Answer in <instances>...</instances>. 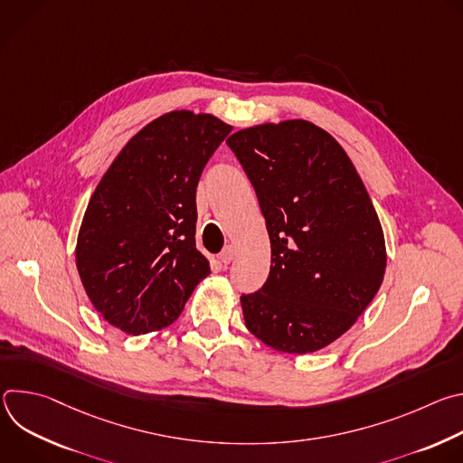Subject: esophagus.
Listing matches in <instances>:
<instances>
[{
  "label": "esophagus",
  "mask_w": 463,
  "mask_h": 463,
  "mask_svg": "<svg viewBox=\"0 0 463 463\" xmlns=\"http://www.w3.org/2000/svg\"><path fill=\"white\" fill-rule=\"evenodd\" d=\"M232 258H234V249H232L231 245H227V247L220 252V261L225 263V266H227V263L232 261Z\"/></svg>",
  "instance_id": "1"
}]
</instances>
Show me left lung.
Listing matches in <instances>:
<instances>
[{
    "mask_svg": "<svg viewBox=\"0 0 463 463\" xmlns=\"http://www.w3.org/2000/svg\"><path fill=\"white\" fill-rule=\"evenodd\" d=\"M227 146L250 181L271 240L269 277L241 295L245 326L288 354L339 339L386 268L370 195L341 145L307 120L236 131Z\"/></svg>",
    "mask_w": 463,
    "mask_h": 463,
    "instance_id": "8db88e82",
    "label": "left lung"
}]
</instances>
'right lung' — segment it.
Masks as SVG:
<instances>
[{"label":"right lung","mask_w":463,"mask_h":463,"mask_svg":"<svg viewBox=\"0 0 463 463\" xmlns=\"http://www.w3.org/2000/svg\"><path fill=\"white\" fill-rule=\"evenodd\" d=\"M231 126L170 111L115 157L95 188L77 243V268L97 311L141 335L172 324L209 273L195 249V188Z\"/></svg>","instance_id":"1"}]
</instances>
